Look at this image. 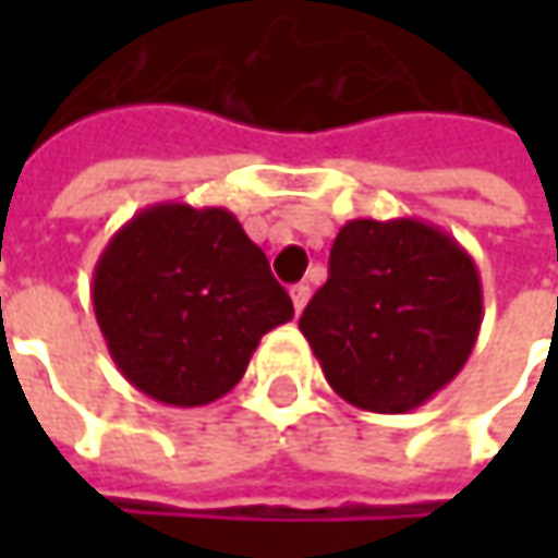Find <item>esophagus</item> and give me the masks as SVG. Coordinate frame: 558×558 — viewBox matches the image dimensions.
<instances>
[{"label":"esophagus","mask_w":558,"mask_h":558,"mask_svg":"<svg viewBox=\"0 0 558 558\" xmlns=\"http://www.w3.org/2000/svg\"><path fill=\"white\" fill-rule=\"evenodd\" d=\"M291 304H294V313H301L304 307H307V301H311V289L301 282V286H291Z\"/></svg>","instance_id":"1"}]
</instances>
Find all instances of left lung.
Masks as SVG:
<instances>
[{"label":"left lung","mask_w":558,"mask_h":558,"mask_svg":"<svg viewBox=\"0 0 558 558\" xmlns=\"http://www.w3.org/2000/svg\"><path fill=\"white\" fill-rule=\"evenodd\" d=\"M472 254L416 217L341 226L329 279L298 329L338 397L369 413H410L450 385L482 329Z\"/></svg>","instance_id":"8db88e82"}]
</instances>
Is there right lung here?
<instances>
[{
	"instance_id": "obj_1",
	"label": "right lung",
	"mask_w": 558,
	"mask_h": 558,
	"mask_svg": "<svg viewBox=\"0 0 558 558\" xmlns=\"http://www.w3.org/2000/svg\"><path fill=\"white\" fill-rule=\"evenodd\" d=\"M93 311L123 378L167 407H204L294 316L267 254L226 207L161 202L120 226L93 269Z\"/></svg>"
}]
</instances>
